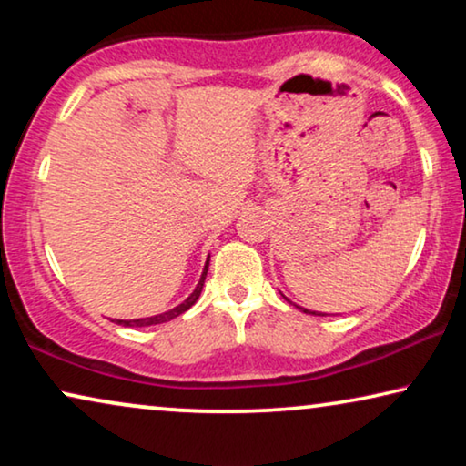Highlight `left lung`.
Returning a JSON list of instances; mask_svg holds the SVG:
<instances>
[{
	"label": "left lung",
	"instance_id": "obj_1",
	"mask_svg": "<svg viewBox=\"0 0 466 466\" xmlns=\"http://www.w3.org/2000/svg\"><path fill=\"white\" fill-rule=\"evenodd\" d=\"M299 309H303L305 314H314V316H324V314H316V311H309V309H305V308H299Z\"/></svg>",
	"mask_w": 466,
	"mask_h": 466
}]
</instances>
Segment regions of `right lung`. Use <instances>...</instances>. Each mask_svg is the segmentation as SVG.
Listing matches in <instances>:
<instances>
[{
	"label": "right lung",
	"mask_w": 466,
	"mask_h": 466,
	"mask_svg": "<svg viewBox=\"0 0 466 466\" xmlns=\"http://www.w3.org/2000/svg\"><path fill=\"white\" fill-rule=\"evenodd\" d=\"M208 265L203 267V273H201V279L199 284H197V289L190 292V297L187 299V301L177 305V308L165 311V314H158V316H150V318H137V320H116L118 324H123V327H152V324H161V322H169L174 320V318H177L180 314H184V311L193 308V305L197 303V299H199L201 295V289H203V282H206V276H208Z\"/></svg>",
	"instance_id": "right-lung-1"
}]
</instances>
